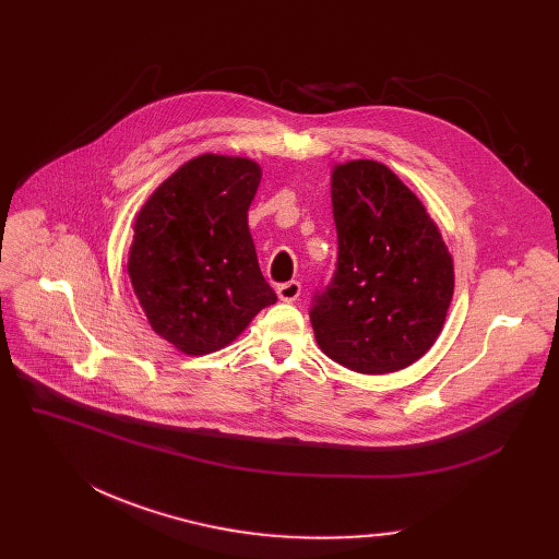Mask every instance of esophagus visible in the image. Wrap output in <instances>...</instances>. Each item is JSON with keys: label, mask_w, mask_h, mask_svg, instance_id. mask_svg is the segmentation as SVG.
Segmentation results:
<instances>
[{"label": "esophagus", "mask_w": 559, "mask_h": 559, "mask_svg": "<svg viewBox=\"0 0 559 559\" xmlns=\"http://www.w3.org/2000/svg\"><path fill=\"white\" fill-rule=\"evenodd\" d=\"M276 292H278V299H281V301L292 304V301H297V299L301 297V283H299V281L281 283V285L276 287Z\"/></svg>", "instance_id": "esophagus-1"}]
</instances>
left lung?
<instances>
[{
    "label": "left lung",
    "mask_w": 559,
    "mask_h": 559,
    "mask_svg": "<svg viewBox=\"0 0 559 559\" xmlns=\"http://www.w3.org/2000/svg\"><path fill=\"white\" fill-rule=\"evenodd\" d=\"M331 199L337 264L312 297L317 344L358 373L405 369L442 333L453 258L424 203L383 163L337 165Z\"/></svg>",
    "instance_id": "1"
}]
</instances>
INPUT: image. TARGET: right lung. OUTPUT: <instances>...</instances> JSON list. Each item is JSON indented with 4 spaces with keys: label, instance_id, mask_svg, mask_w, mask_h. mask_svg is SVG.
I'll list each match as a JSON object with an SVG mask.
<instances>
[{
    "label": "right lung",
    "instance_id": "obj_1",
    "mask_svg": "<svg viewBox=\"0 0 559 559\" xmlns=\"http://www.w3.org/2000/svg\"><path fill=\"white\" fill-rule=\"evenodd\" d=\"M258 163L203 154L176 169L135 217L129 276L152 329L188 356L238 337L272 304L247 213Z\"/></svg>",
    "mask_w": 559,
    "mask_h": 559
}]
</instances>
